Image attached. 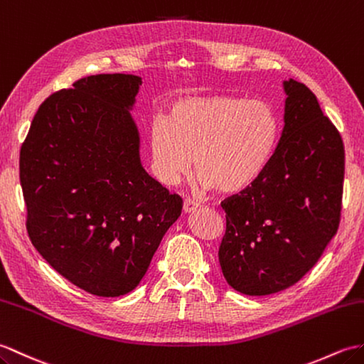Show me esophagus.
I'll use <instances>...</instances> for the list:
<instances>
[{
    "label": "esophagus",
    "instance_id": "esophagus-1",
    "mask_svg": "<svg viewBox=\"0 0 364 364\" xmlns=\"http://www.w3.org/2000/svg\"><path fill=\"white\" fill-rule=\"evenodd\" d=\"M198 208H200V203L193 201L192 198H184V203H183L184 213H193V210H197Z\"/></svg>",
    "mask_w": 364,
    "mask_h": 364
}]
</instances>
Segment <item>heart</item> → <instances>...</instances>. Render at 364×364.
<instances>
[{"label":"heart","mask_w":364,"mask_h":364,"mask_svg":"<svg viewBox=\"0 0 364 364\" xmlns=\"http://www.w3.org/2000/svg\"><path fill=\"white\" fill-rule=\"evenodd\" d=\"M281 117L267 100L209 95L184 97L168 117L150 124V151L158 178L176 184L196 163L205 189L235 193L267 171L281 138Z\"/></svg>","instance_id":"heart-1"}]
</instances>
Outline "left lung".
<instances>
[{"label": "left lung", "mask_w": 364, "mask_h": 364, "mask_svg": "<svg viewBox=\"0 0 364 364\" xmlns=\"http://www.w3.org/2000/svg\"><path fill=\"white\" fill-rule=\"evenodd\" d=\"M284 129L267 171L222 201L218 248L226 282L250 296L296 284L323 255L341 218L344 146L304 83L284 82Z\"/></svg>", "instance_id": "1"}]
</instances>
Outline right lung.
<instances>
[{
	"instance_id": "add662e5",
	"label": "right lung",
	"mask_w": 364,
	"mask_h": 364,
	"mask_svg": "<svg viewBox=\"0 0 364 364\" xmlns=\"http://www.w3.org/2000/svg\"><path fill=\"white\" fill-rule=\"evenodd\" d=\"M141 77L96 74L40 105L20 150L26 230L58 274L96 296L132 291L183 200L144 171L129 109Z\"/></svg>"
}]
</instances>
